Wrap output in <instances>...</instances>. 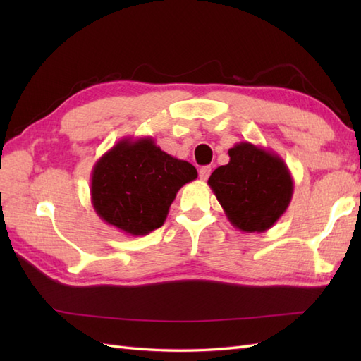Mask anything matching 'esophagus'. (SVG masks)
Wrapping results in <instances>:
<instances>
[{"label":"esophagus","mask_w":361,"mask_h":361,"mask_svg":"<svg viewBox=\"0 0 361 361\" xmlns=\"http://www.w3.org/2000/svg\"><path fill=\"white\" fill-rule=\"evenodd\" d=\"M211 166H203L200 171H198V175H200V178L203 180V181H206L209 178V175H211Z\"/></svg>","instance_id":"obj_1"}]
</instances>
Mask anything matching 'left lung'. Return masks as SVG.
I'll return each mask as SVG.
<instances>
[{"label": "left lung", "instance_id": "8db88e82", "mask_svg": "<svg viewBox=\"0 0 361 361\" xmlns=\"http://www.w3.org/2000/svg\"><path fill=\"white\" fill-rule=\"evenodd\" d=\"M229 163L217 167L208 185L228 220L243 233H264L278 221L293 197V178L283 159L248 141L228 150Z\"/></svg>", "mask_w": 361, "mask_h": 361}]
</instances>
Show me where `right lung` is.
Listing matches in <instances>:
<instances>
[{"label": "right lung", "mask_w": 361, "mask_h": 361, "mask_svg": "<svg viewBox=\"0 0 361 361\" xmlns=\"http://www.w3.org/2000/svg\"><path fill=\"white\" fill-rule=\"evenodd\" d=\"M197 178V169L161 150L153 137H124L96 161L91 204L106 225L128 235L163 226L176 192Z\"/></svg>", "instance_id": "right-lung-1"}]
</instances>
